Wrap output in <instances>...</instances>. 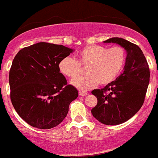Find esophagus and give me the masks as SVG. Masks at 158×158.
<instances>
[{"label":"esophagus","mask_w":158,"mask_h":158,"mask_svg":"<svg viewBox=\"0 0 158 158\" xmlns=\"http://www.w3.org/2000/svg\"><path fill=\"white\" fill-rule=\"evenodd\" d=\"M79 95L80 96H86V95H87V93L85 91H81V90H80Z\"/></svg>","instance_id":"obj_1"}]
</instances>
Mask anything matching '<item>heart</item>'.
Segmentation results:
<instances>
[{"mask_svg": "<svg viewBox=\"0 0 158 158\" xmlns=\"http://www.w3.org/2000/svg\"><path fill=\"white\" fill-rule=\"evenodd\" d=\"M76 56L77 60L71 57L62 58L58 68L65 77L74 78L80 73V65H87V76L71 81L72 85L83 90L93 88L98 84L107 85L113 82L121 73L126 61V51L121 46L107 48L102 45H87Z\"/></svg>", "mask_w": 158, "mask_h": 158, "instance_id": "heart-1", "label": "heart"}]
</instances>
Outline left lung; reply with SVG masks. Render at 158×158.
I'll return each instance as SVG.
<instances>
[{
  "instance_id": "obj_1",
  "label": "left lung",
  "mask_w": 158,
  "mask_h": 158,
  "mask_svg": "<svg viewBox=\"0 0 158 158\" xmlns=\"http://www.w3.org/2000/svg\"><path fill=\"white\" fill-rule=\"evenodd\" d=\"M104 43L121 45L125 49L127 57L121 75L104 88L91 91L98 99L91 113L102 124L118 125L128 121L143 105L150 81V70L137 45L119 37H112Z\"/></svg>"
}]
</instances>
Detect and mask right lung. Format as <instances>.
<instances>
[{
    "label": "right lung",
    "instance_id": "obj_1",
    "mask_svg": "<svg viewBox=\"0 0 158 158\" xmlns=\"http://www.w3.org/2000/svg\"><path fill=\"white\" fill-rule=\"evenodd\" d=\"M74 50L40 42L18 51L9 73L10 101L20 117L31 126L51 129L66 118L71 101L78 96L68 84L58 64Z\"/></svg>",
    "mask_w": 158,
    "mask_h": 158
}]
</instances>
